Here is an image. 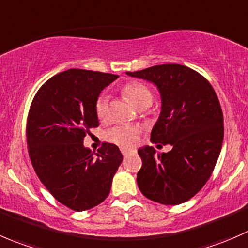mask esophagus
Here are the masks:
<instances>
[{
  "instance_id": "1",
  "label": "esophagus",
  "mask_w": 248,
  "mask_h": 248,
  "mask_svg": "<svg viewBox=\"0 0 248 248\" xmlns=\"http://www.w3.org/2000/svg\"><path fill=\"white\" fill-rule=\"evenodd\" d=\"M121 151H122V153H123V155H127V154H130V153H135V152H136V149H134V148H122Z\"/></svg>"
}]
</instances>
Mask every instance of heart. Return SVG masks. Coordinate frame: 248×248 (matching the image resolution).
I'll list each match as a JSON object with an SVG mask.
<instances>
[{"mask_svg":"<svg viewBox=\"0 0 248 248\" xmlns=\"http://www.w3.org/2000/svg\"><path fill=\"white\" fill-rule=\"evenodd\" d=\"M123 93L134 102L136 107H142L152 102V92L147 85L139 82H131L124 85ZM95 112L99 119H105L108 113V99L106 94H101L95 104ZM107 139L109 141L118 143L121 146H134L139 141V129L132 125H118L107 132Z\"/></svg>","mask_w":248,"mask_h":248,"instance_id":"obj_1","label":"heart"}]
</instances>
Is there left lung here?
<instances>
[{"label":"left lung","mask_w":248,"mask_h":248,"mask_svg":"<svg viewBox=\"0 0 248 248\" xmlns=\"http://www.w3.org/2000/svg\"><path fill=\"white\" fill-rule=\"evenodd\" d=\"M126 75L156 87L161 109L151 141L172 147L161 154L153 147L139 148L142 168L137 186L144 197L159 204L188 202L207 182L222 148L224 127L217 95L200 73L178 63Z\"/></svg>","instance_id":"1"}]
</instances>
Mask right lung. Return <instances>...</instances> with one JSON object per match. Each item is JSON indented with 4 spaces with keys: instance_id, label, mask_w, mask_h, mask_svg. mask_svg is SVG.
Here are the masks:
<instances>
[{
    "instance_id": "1",
    "label": "right lung",
    "mask_w": 248,
    "mask_h": 248,
    "mask_svg": "<svg viewBox=\"0 0 248 248\" xmlns=\"http://www.w3.org/2000/svg\"><path fill=\"white\" fill-rule=\"evenodd\" d=\"M117 75L71 70L46 80L36 94L28 118V146L38 178L50 194L71 210L101 204L123 155L113 143L97 153L84 147L85 134L99 126L95 104Z\"/></svg>"
}]
</instances>
